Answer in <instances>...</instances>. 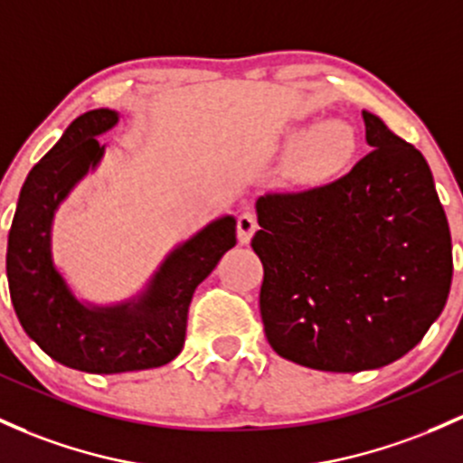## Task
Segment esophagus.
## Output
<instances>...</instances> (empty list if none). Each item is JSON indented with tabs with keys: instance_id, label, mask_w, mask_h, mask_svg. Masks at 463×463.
Segmentation results:
<instances>
[{
	"instance_id": "34e87169",
	"label": "esophagus",
	"mask_w": 463,
	"mask_h": 463,
	"mask_svg": "<svg viewBox=\"0 0 463 463\" xmlns=\"http://www.w3.org/2000/svg\"><path fill=\"white\" fill-rule=\"evenodd\" d=\"M236 230H238V242H241V245H250L251 236L258 230L256 216H253L251 212H242L241 216H238Z\"/></svg>"
}]
</instances>
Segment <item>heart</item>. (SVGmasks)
Listing matches in <instances>:
<instances>
[{"label":"heart","instance_id":"heart-1","mask_svg":"<svg viewBox=\"0 0 463 463\" xmlns=\"http://www.w3.org/2000/svg\"><path fill=\"white\" fill-rule=\"evenodd\" d=\"M289 147V174L298 183H320L351 165L360 137L351 123L331 118L313 126H293L285 132Z\"/></svg>","mask_w":463,"mask_h":463}]
</instances>
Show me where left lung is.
<instances>
[{
    "mask_svg": "<svg viewBox=\"0 0 463 463\" xmlns=\"http://www.w3.org/2000/svg\"><path fill=\"white\" fill-rule=\"evenodd\" d=\"M362 117L373 150L349 174L256 201L265 335L278 355L317 371L406 355L450 291V230L429 163L380 117Z\"/></svg>",
    "mask_w": 463,
    "mask_h": 463,
    "instance_id": "1",
    "label": "left lung"
}]
</instances>
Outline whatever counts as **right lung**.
I'll return each instance as SVG.
<instances>
[{
  "instance_id": "add662e5",
  "label": "right lung",
  "mask_w": 463,
  "mask_h": 463,
  "mask_svg": "<svg viewBox=\"0 0 463 463\" xmlns=\"http://www.w3.org/2000/svg\"><path fill=\"white\" fill-rule=\"evenodd\" d=\"M118 112L77 117L26 176L8 232L6 276L19 325L59 364L86 373L156 369L185 345L196 287L236 245V218L222 216L167 253L146 289L117 305L81 302L52 260V221L72 187L97 170Z\"/></svg>"
}]
</instances>
